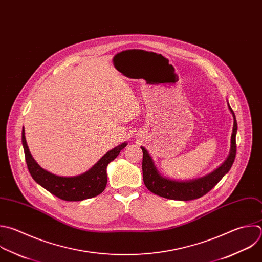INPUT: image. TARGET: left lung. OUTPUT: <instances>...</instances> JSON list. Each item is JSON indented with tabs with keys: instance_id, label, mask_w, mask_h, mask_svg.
<instances>
[{
	"instance_id": "1",
	"label": "left lung",
	"mask_w": 262,
	"mask_h": 262,
	"mask_svg": "<svg viewBox=\"0 0 262 262\" xmlns=\"http://www.w3.org/2000/svg\"><path fill=\"white\" fill-rule=\"evenodd\" d=\"M230 112L233 115V129L231 135V148L230 153L227 159L219 166L217 169L212 171L209 175L191 181H175L167 178H163L159 175L157 171L153 160L147 150L144 147H141L143 151V180L144 184L156 195L161 198H165L168 200H177V201H191L195 199H200L203 195L207 194L230 169L236 153V144H235V136L237 130V123L235 119V115L228 105Z\"/></svg>"
}]
</instances>
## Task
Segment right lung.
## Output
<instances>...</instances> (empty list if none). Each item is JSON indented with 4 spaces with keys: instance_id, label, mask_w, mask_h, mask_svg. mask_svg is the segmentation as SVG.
I'll use <instances>...</instances> for the list:
<instances>
[{
    "instance_id": "right-lung-1",
    "label": "right lung",
    "mask_w": 262,
    "mask_h": 262,
    "mask_svg": "<svg viewBox=\"0 0 262 262\" xmlns=\"http://www.w3.org/2000/svg\"><path fill=\"white\" fill-rule=\"evenodd\" d=\"M23 146L29 171L33 179L53 195L67 202L92 199L102 193L107 185V165L127 145L122 143L107 152L90 170L76 177H59L42 168L33 158L23 129Z\"/></svg>"
}]
</instances>
